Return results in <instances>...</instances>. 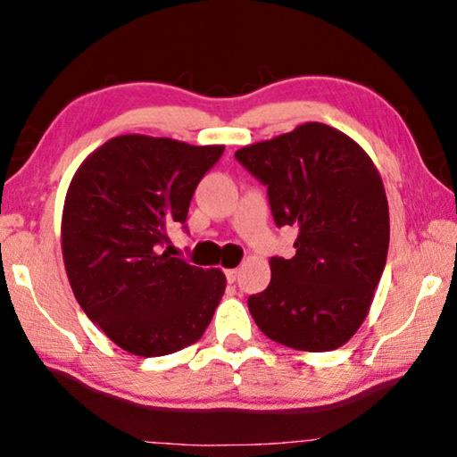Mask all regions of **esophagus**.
Here are the masks:
<instances>
[{
	"instance_id": "1",
	"label": "esophagus",
	"mask_w": 457,
	"mask_h": 457,
	"mask_svg": "<svg viewBox=\"0 0 457 457\" xmlns=\"http://www.w3.org/2000/svg\"><path fill=\"white\" fill-rule=\"evenodd\" d=\"M226 278L229 284H234L237 280V270H226Z\"/></svg>"
}]
</instances>
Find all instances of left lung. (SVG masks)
<instances>
[{
	"label": "left lung",
	"mask_w": 457,
	"mask_h": 457,
	"mask_svg": "<svg viewBox=\"0 0 457 457\" xmlns=\"http://www.w3.org/2000/svg\"><path fill=\"white\" fill-rule=\"evenodd\" d=\"M236 159L268 187L278 228L298 229L290 260L270 258L247 308L268 338L296 351L343 346L367 319L389 250V205L361 146L322 122L247 145Z\"/></svg>",
	"instance_id": "8db88e82"
}]
</instances>
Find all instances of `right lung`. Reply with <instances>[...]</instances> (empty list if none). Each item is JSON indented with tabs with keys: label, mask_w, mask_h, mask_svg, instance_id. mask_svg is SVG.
Returning <instances> with one entry per match:
<instances>
[{
	"label": "right lung",
	"mask_w": 457,
	"mask_h": 457,
	"mask_svg": "<svg viewBox=\"0 0 457 457\" xmlns=\"http://www.w3.org/2000/svg\"><path fill=\"white\" fill-rule=\"evenodd\" d=\"M223 145L120 135L74 173L62 256L82 311L122 351L163 357L204 337L226 292L220 268L171 258L167 228L185 223L197 183Z\"/></svg>",
	"instance_id": "add662e5"
}]
</instances>
